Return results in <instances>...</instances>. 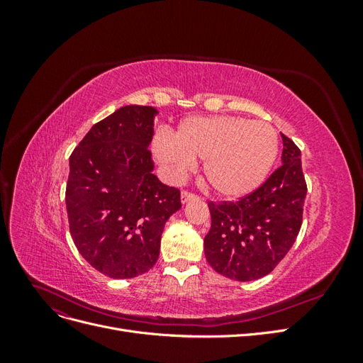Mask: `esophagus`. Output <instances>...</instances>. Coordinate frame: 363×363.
Masks as SVG:
<instances>
[{"label": "esophagus", "mask_w": 363, "mask_h": 363, "mask_svg": "<svg viewBox=\"0 0 363 363\" xmlns=\"http://www.w3.org/2000/svg\"><path fill=\"white\" fill-rule=\"evenodd\" d=\"M180 199H182V203L184 204V203H188V201H191V200H199V196H196V195H195V194H192V192L183 191Z\"/></svg>", "instance_id": "obj_1"}]
</instances>
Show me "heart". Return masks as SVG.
Returning a JSON list of instances; mask_svg holds the SVG:
<instances>
[{"mask_svg": "<svg viewBox=\"0 0 363 363\" xmlns=\"http://www.w3.org/2000/svg\"><path fill=\"white\" fill-rule=\"evenodd\" d=\"M151 150L171 175L204 160L207 183L224 199H240L267 180L279 156V133L265 121L240 116H195L180 123L174 136L157 135Z\"/></svg>", "mask_w": 363, "mask_h": 363, "instance_id": "obj_1", "label": "heart"}]
</instances>
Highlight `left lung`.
<instances>
[{
	"instance_id": "1",
	"label": "left lung",
	"mask_w": 363,
	"mask_h": 363,
	"mask_svg": "<svg viewBox=\"0 0 363 363\" xmlns=\"http://www.w3.org/2000/svg\"><path fill=\"white\" fill-rule=\"evenodd\" d=\"M281 167L238 201H208L212 225L206 259L218 274L238 281L267 276L288 255L303 223L307 186L301 151L281 135Z\"/></svg>"
}]
</instances>
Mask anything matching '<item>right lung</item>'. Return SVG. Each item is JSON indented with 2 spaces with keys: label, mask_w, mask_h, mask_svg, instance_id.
<instances>
[{
  "label": "right lung",
  "mask_w": 363,
  "mask_h": 363,
  "mask_svg": "<svg viewBox=\"0 0 363 363\" xmlns=\"http://www.w3.org/2000/svg\"><path fill=\"white\" fill-rule=\"evenodd\" d=\"M150 106H124L96 123L69 157L67 211L83 259L111 279L155 267L164 223L182 207L180 191L155 174Z\"/></svg>",
  "instance_id": "add662e5"
}]
</instances>
